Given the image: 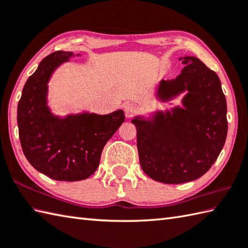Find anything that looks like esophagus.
<instances>
[{
	"label": "esophagus",
	"mask_w": 248,
	"mask_h": 248,
	"mask_svg": "<svg viewBox=\"0 0 248 248\" xmlns=\"http://www.w3.org/2000/svg\"><path fill=\"white\" fill-rule=\"evenodd\" d=\"M138 110H139L138 105L134 103H127L124 105V113L128 116V117H131V116L134 115L136 112H138Z\"/></svg>",
	"instance_id": "obj_1"
}]
</instances>
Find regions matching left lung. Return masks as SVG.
Listing matches in <instances>:
<instances>
[{"label":"left lung","mask_w":248,"mask_h":248,"mask_svg":"<svg viewBox=\"0 0 248 248\" xmlns=\"http://www.w3.org/2000/svg\"><path fill=\"white\" fill-rule=\"evenodd\" d=\"M179 61L186 65L180 75L160 81L155 97L168 102L184 93L181 105L132 119L141 168L151 179L167 184L203 176L222 151L228 131L218 76L195 56Z\"/></svg>","instance_id":"left-lung-1"}]
</instances>
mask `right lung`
<instances>
[{"instance_id": "add662e5", "label": "right lung", "mask_w": 248, "mask_h": 248, "mask_svg": "<svg viewBox=\"0 0 248 248\" xmlns=\"http://www.w3.org/2000/svg\"><path fill=\"white\" fill-rule=\"evenodd\" d=\"M75 56L56 51L40 62L23 87L17 120L23 154L35 170L59 181H78L97 170L102 150L124 121L123 109L108 115L83 112L62 117L48 105L53 72Z\"/></svg>"}]
</instances>
